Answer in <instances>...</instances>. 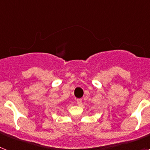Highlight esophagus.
<instances>
[{
  "label": "esophagus",
  "mask_w": 150,
  "mask_h": 150,
  "mask_svg": "<svg viewBox=\"0 0 150 150\" xmlns=\"http://www.w3.org/2000/svg\"><path fill=\"white\" fill-rule=\"evenodd\" d=\"M76 103H77L78 105H81V104H82V99H77V100H76Z\"/></svg>",
  "instance_id": "1"
}]
</instances>
